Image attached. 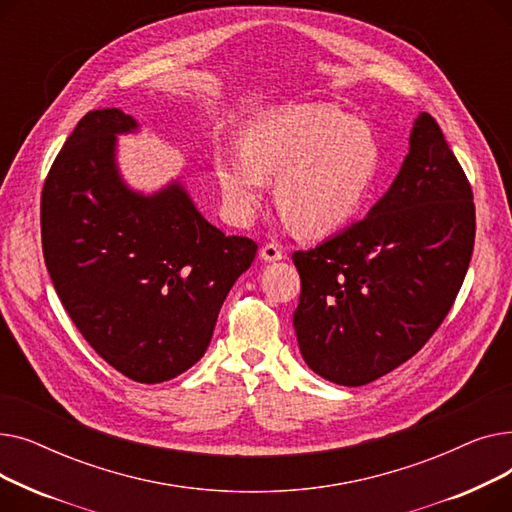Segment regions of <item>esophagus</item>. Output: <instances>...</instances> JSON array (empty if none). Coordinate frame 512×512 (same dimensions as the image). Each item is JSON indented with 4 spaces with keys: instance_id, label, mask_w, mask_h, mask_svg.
Segmentation results:
<instances>
[{
    "instance_id": "obj_1",
    "label": "esophagus",
    "mask_w": 512,
    "mask_h": 512,
    "mask_svg": "<svg viewBox=\"0 0 512 512\" xmlns=\"http://www.w3.org/2000/svg\"><path fill=\"white\" fill-rule=\"evenodd\" d=\"M259 257H261L263 261H267V263H274V261H280V259L284 257V251H282L280 245H274V242H270V245L261 247Z\"/></svg>"
}]
</instances>
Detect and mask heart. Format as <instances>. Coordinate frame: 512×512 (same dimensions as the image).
<instances>
[{
	"mask_svg": "<svg viewBox=\"0 0 512 512\" xmlns=\"http://www.w3.org/2000/svg\"><path fill=\"white\" fill-rule=\"evenodd\" d=\"M382 149L371 128L328 103L290 105L251 120L240 147L213 153V176L230 218L249 222L267 178L276 203L307 236L344 228L361 211L378 178Z\"/></svg>",
	"mask_w": 512,
	"mask_h": 512,
	"instance_id": "obj_1",
	"label": "heart"
}]
</instances>
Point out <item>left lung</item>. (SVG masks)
<instances>
[{
    "label": "left lung",
    "instance_id": "left-lung-1",
    "mask_svg": "<svg viewBox=\"0 0 512 512\" xmlns=\"http://www.w3.org/2000/svg\"><path fill=\"white\" fill-rule=\"evenodd\" d=\"M473 240L469 180L421 112L400 172L365 220L292 255L301 276L292 324L305 363L355 388L409 361L459 294Z\"/></svg>",
    "mask_w": 512,
    "mask_h": 512
}]
</instances>
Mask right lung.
Instances as JSON below:
<instances>
[{"mask_svg":"<svg viewBox=\"0 0 512 512\" xmlns=\"http://www.w3.org/2000/svg\"><path fill=\"white\" fill-rule=\"evenodd\" d=\"M139 130L116 107L76 124L43 186L41 238L58 297L95 353L134 382L159 384L205 355L257 245L209 224L180 178L134 191L118 137Z\"/></svg>","mask_w":512,"mask_h":512,"instance_id":"right-lung-1","label":"right lung"}]
</instances>
